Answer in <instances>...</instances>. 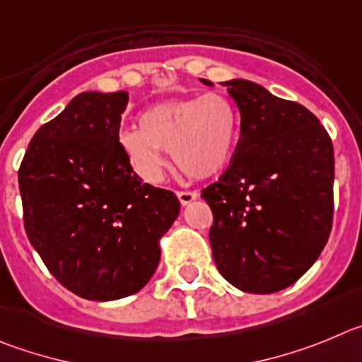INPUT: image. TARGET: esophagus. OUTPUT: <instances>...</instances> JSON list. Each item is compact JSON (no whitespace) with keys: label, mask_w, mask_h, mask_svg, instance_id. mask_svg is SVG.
I'll return each mask as SVG.
<instances>
[{"label":"esophagus","mask_w":362,"mask_h":362,"mask_svg":"<svg viewBox=\"0 0 362 362\" xmlns=\"http://www.w3.org/2000/svg\"><path fill=\"white\" fill-rule=\"evenodd\" d=\"M178 200H180L182 205H187L191 204L193 200H197L198 193L197 191H178Z\"/></svg>","instance_id":"esophagus-1"}]
</instances>
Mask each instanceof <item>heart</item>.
Instances as JSON below:
<instances>
[{
  "instance_id": "1",
  "label": "heart",
  "mask_w": 362,
  "mask_h": 362,
  "mask_svg": "<svg viewBox=\"0 0 362 362\" xmlns=\"http://www.w3.org/2000/svg\"><path fill=\"white\" fill-rule=\"evenodd\" d=\"M238 112L218 92L158 103L146 110L139 128L120 133V148L133 171L157 184L164 175V151L193 178L214 177L233 158L238 141Z\"/></svg>"
}]
</instances>
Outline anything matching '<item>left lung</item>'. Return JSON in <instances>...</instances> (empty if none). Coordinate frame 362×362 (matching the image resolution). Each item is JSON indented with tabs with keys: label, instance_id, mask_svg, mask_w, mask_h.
<instances>
[{
	"label": "left lung",
	"instance_id": "left-lung-1",
	"mask_svg": "<svg viewBox=\"0 0 362 362\" xmlns=\"http://www.w3.org/2000/svg\"><path fill=\"white\" fill-rule=\"evenodd\" d=\"M207 86L213 83L202 79ZM240 110L227 169L202 189L220 274L250 294L298 281L319 258L334 216V146L305 106L245 79L223 83Z\"/></svg>",
	"mask_w": 362,
	"mask_h": 362
}]
</instances>
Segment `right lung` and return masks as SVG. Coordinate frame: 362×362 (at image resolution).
Segmentation results:
<instances>
[{"mask_svg":"<svg viewBox=\"0 0 362 362\" xmlns=\"http://www.w3.org/2000/svg\"><path fill=\"white\" fill-rule=\"evenodd\" d=\"M128 100L74 97L35 132L18 173L28 240L61 285L92 301L141 291L180 211L173 191L142 184L120 148Z\"/></svg>","mask_w":362,"mask_h":362,"instance_id":"right-lung-1","label":"right lung"}]
</instances>
